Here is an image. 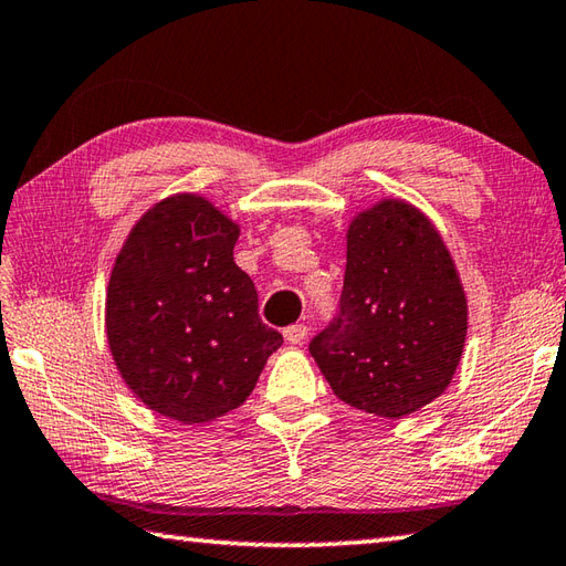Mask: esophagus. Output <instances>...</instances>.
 Listing matches in <instances>:
<instances>
[{
  "label": "esophagus",
  "mask_w": 566,
  "mask_h": 566,
  "mask_svg": "<svg viewBox=\"0 0 566 566\" xmlns=\"http://www.w3.org/2000/svg\"><path fill=\"white\" fill-rule=\"evenodd\" d=\"M306 335H308V328L304 326V323H296V326L284 328V340L290 345H302L306 340Z\"/></svg>",
  "instance_id": "esophagus-1"
}]
</instances>
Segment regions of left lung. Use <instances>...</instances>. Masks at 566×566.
<instances>
[{
	"instance_id": "1",
	"label": "left lung",
	"mask_w": 566,
	"mask_h": 566,
	"mask_svg": "<svg viewBox=\"0 0 566 566\" xmlns=\"http://www.w3.org/2000/svg\"><path fill=\"white\" fill-rule=\"evenodd\" d=\"M340 314L311 340L333 394L399 420L450 387L467 338V294L428 216L384 197L347 226Z\"/></svg>"
}]
</instances>
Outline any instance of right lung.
Instances as JSON below:
<instances>
[{
	"label": "right lung",
	"mask_w": 566,
	"mask_h": 566,
	"mask_svg": "<svg viewBox=\"0 0 566 566\" xmlns=\"http://www.w3.org/2000/svg\"><path fill=\"white\" fill-rule=\"evenodd\" d=\"M240 226L182 191L140 216L106 286V343L138 401L195 426L245 403L282 335L258 316L238 268Z\"/></svg>",
	"instance_id": "add662e5"
}]
</instances>
